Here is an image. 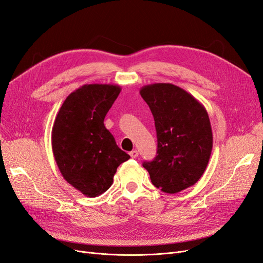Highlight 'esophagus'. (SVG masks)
<instances>
[{"label":"esophagus","instance_id":"esophagus-1","mask_svg":"<svg viewBox=\"0 0 263 263\" xmlns=\"http://www.w3.org/2000/svg\"><path fill=\"white\" fill-rule=\"evenodd\" d=\"M129 155H130L132 158H137L138 157V151L137 150H133V151H130Z\"/></svg>","mask_w":263,"mask_h":263}]
</instances>
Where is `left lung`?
<instances>
[{
	"instance_id": "8db88e82",
	"label": "left lung",
	"mask_w": 263,
	"mask_h": 263,
	"mask_svg": "<svg viewBox=\"0 0 263 263\" xmlns=\"http://www.w3.org/2000/svg\"><path fill=\"white\" fill-rule=\"evenodd\" d=\"M140 95L154 115L158 140V155L142 165L156 187L179 193L194 185L209 164L213 133L208 110L171 83L145 85Z\"/></svg>"
}]
</instances>
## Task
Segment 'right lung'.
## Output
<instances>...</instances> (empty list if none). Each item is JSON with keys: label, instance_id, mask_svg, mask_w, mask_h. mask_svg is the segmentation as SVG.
<instances>
[{"label": "right lung", "instance_id": "add662e5", "mask_svg": "<svg viewBox=\"0 0 263 263\" xmlns=\"http://www.w3.org/2000/svg\"><path fill=\"white\" fill-rule=\"evenodd\" d=\"M121 90L114 84H84L68 95L55 116L54 160L63 179L85 196L97 197L107 191L118 165L130 158L104 126Z\"/></svg>", "mask_w": 263, "mask_h": 263}]
</instances>
